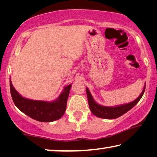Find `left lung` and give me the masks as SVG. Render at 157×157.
<instances>
[{
  "label": "left lung",
  "instance_id": "left-lung-1",
  "mask_svg": "<svg viewBox=\"0 0 157 157\" xmlns=\"http://www.w3.org/2000/svg\"><path fill=\"white\" fill-rule=\"evenodd\" d=\"M145 85L144 86V89L143 90V91L139 95V97L136 98L134 101L129 103V104L118 106V107H103V106L98 105L94 100V98H93L92 95H91V93H90L89 90L86 88V91L87 98H88L89 105L91 112L94 113L95 116L98 117V118H102L105 119H114L123 115V114H124L126 112H127V111L131 109L132 108L134 107V106L139 102L140 98H142L143 95L145 92Z\"/></svg>",
  "mask_w": 157,
  "mask_h": 157
}]
</instances>
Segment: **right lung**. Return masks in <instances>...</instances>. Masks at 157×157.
Segmentation results:
<instances>
[{
  "instance_id": "obj_1",
  "label": "right lung",
  "mask_w": 157,
  "mask_h": 157,
  "mask_svg": "<svg viewBox=\"0 0 157 157\" xmlns=\"http://www.w3.org/2000/svg\"><path fill=\"white\" fill-rule=\"evenodd\" d=\"M10 93L14 105L30 118L40 122H52L59 119L65 113L71 84L65 87L63 92L52 102L28 100L16 91L10 79Z\"/></svg>"
}]
</instances>
